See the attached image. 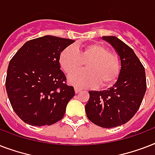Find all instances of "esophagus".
<instances>
[{
	"mask_svg": "<svg viewBox=\"0 0 155 155\" xmlns=\"http://www.w3.org/2000/svg\"><path fill=\"white\" fill-rule=\"evenodd\" d=\"M81 90H82V88H80V87H75V93H78V92H80Z\"/></svg>",
	"mask_w": 155,
	"mask_h": 155,
	"instance_id": "1",
	"label": "esophagus"
}]
</instances>
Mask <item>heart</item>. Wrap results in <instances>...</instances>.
<instances>
[{"instance_id":"obj_1","label":"heart","mask_w":155,"mask_h":155,"mask_svg":"<svg viewBox=\"0 0 155 155\" xmlns=\"http://www.w3.org/2000/svg\"><path fill=\"white\" fill-rule=\"evenodd\" d=\"M86 61V69L75 71L69 77V82L78 86H101L110 84L117 77L120 63L117 56L108 52L100 43H89L81 47L69 46L59 55L61 68L66 72L75 71Z\"/></svg>"}]
</instances>
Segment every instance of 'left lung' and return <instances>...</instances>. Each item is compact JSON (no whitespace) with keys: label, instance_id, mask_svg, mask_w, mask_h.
Masks as SVG:
<instances>
[{"label":"left lung","instance_id":"left-lung-1","mask_svg":"<svg viewBox=\"0 0 155 155\" xmlns=\"http://www.w3.org/2000/svg\"><path fill=\"white\" fill-rule=\"evenodd\" d=\"M102 39L114 48L120 58V71L114 84L103 91H89L85 105L87 118L103 128H114L135 115L147 90L145 68L134 51L115 36Z\"/></svg>","mask_w":155,"mask_h":155}]
</instances>
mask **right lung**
Instances as JSON below:
<instances>
[{
  "mask_svg": "<svg viewBox=\"0 0 155 155\" xmlns=\"http://www.w3.org/2000/svg\"><path fill=\"white\" fill-rule=\"evenodd\" d=\"M74 42L46 35L25 42L10 60L6 92L13 109L25 123L51 125L63 117L75 90L66 84L59 55Z\"/></svg>",
  "mask_w": 155,
  "mask_h": 155,
  "instance_id": "1",
  "label": "right lung"
}]
</instances>
